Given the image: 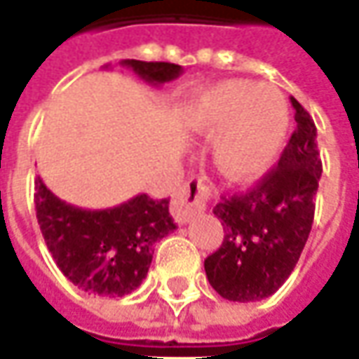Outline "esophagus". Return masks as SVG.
Here are the masks:
<instances>
[{"mask_svg":"<svg viewBox=\"0 0 359 359\" xmlns=\"http://www.w3.org/2000/svg\"><path fill=\"white\" fill-rule=\"evenodd\" d=\"M208 201V184L203 179H191L177 192L170 212L179 224H187L194 215L203 212Z\"/></svg>","mask_w":359,"mask_h":359,"instance_id":"34e87169","label":"esophagus"}]
</instances>
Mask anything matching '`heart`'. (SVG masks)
<instances>
[{
	"label": "heart",
	"instance_id": "b5f03b06",
	"mask_svg": "<svg viewBox=\"0 0 359 359\" xmlns=\"http://www.w3.org/2000/svg\"><path fill=\"white\" fill-rule=\"evenodd\" d=\"M191 125L204 137L217 135L212 163L234 182H250L276 161L288 130V105L272 85L222 81L198 95Z\"/></svg>",
	"mask_w": 359,
	"mask_h": 359
}]
</instances>
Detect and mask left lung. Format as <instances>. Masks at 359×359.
<instances>
[{
  "label": "left lung",
  "mask_w": 359,
  "mask_h": 359,
  "mask_svg": "<svg viewBox=\"0 0 359 359\" xmlns=\"http://www.w3.org/2000/svg\"><path fill=\"white\" fill-rule=\"evenodd\" d=\"M296 130L254 189L222 196L212 212L224 241L204 260L210 286L230 302H258L288 280L312 230L322 161L310 113L290 97Z\"/></svg>",
  "instance_id": "8db88e82"
}]
</instances>
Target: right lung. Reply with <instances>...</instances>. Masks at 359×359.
Here are the masks:
<instances>
[{"label": "right lung", "mask_w": 359, "mask_h": 359, "mask_svg": "<svg viewBox=\"0 0 359 359\" xmlns=\"http://www.w3.org/2000/svg\"><path fill=\"white\" fill-rule=\"evenodd\" d=\"M121 65L151 85L168 83L182 73L180 65L165 61L125 59ZM35 210L45 244L65 278L81 290L109 298L137 290L153 262L155 244L177 230L168 198L137 194L113 208L87 210L61 201L39 177Z\"/></svg>", "instance_id": "add662e5"}]
</instances>
